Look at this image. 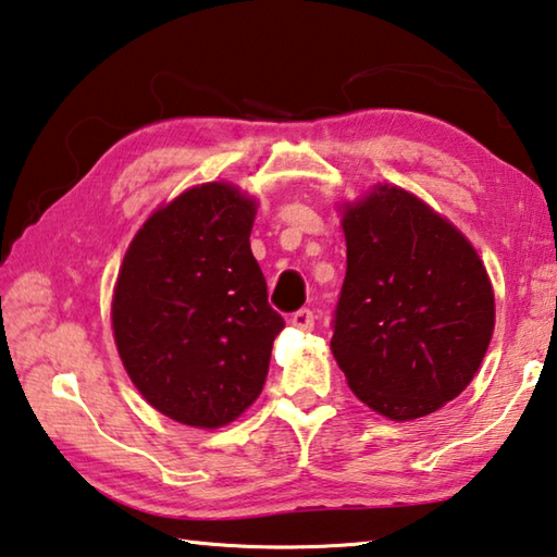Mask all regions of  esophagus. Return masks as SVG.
<instances>
[{
  "instance_id": "1",
  "label": "esophagus",
  "mask_w": 557,
  "mask_h": 557,
  "mask_svg": "<svg viewBox=\"0 0 557 557\" xmlns=\"http://www.w3.org/2000/svg\"><path fill=\"white\" fill-rule=\"evenodd\" d=\"M289 323L299 331H311L313 329V313L309 309H299V311L292 313Z\"/></svg>"
}]
</instances>
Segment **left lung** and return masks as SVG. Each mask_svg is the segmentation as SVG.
<instances>
[{
    "instance_id": "1",
    "label": "left lung",
    "mask_w": 557,
    "mask_h": 557,
    "mask_svg": "<svg viewBox=\"0 0 557 557\" xmlns=\"http://www.w3.org/2000/svg\"><path fill=\"white\" fill-rule=\"evenodd\" d=\"M346 280L331 350L352 394L392 421L429 417L480 370L494 292L478 250L407 189L343 207Z\"/></svg>"
}]
</instances>
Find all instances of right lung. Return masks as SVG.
<instances>
[{"instance_id":"1","label":"right lung","mask_w":557,"mask_h":557,"mask_svg":"<svg viewBox=\"0 0 557 557\" xmlns=\"http://www.w3.org/2000/svg\"><path fill=\"white\" fill-rule=\"evenodd\" d=\"M256 199L226 182L182 191L148 216L121 262L111 326L150 407L219 429L262 392L285 319L250 252Z\"/></svg>"}]
</instances>
